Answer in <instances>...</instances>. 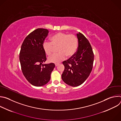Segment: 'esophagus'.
Returning a JSON list of instances; mask_svg holds the SVG:
<instances>
[{"mask_svg": "<svg viewBox=\"0 0 121 121\" xmlns=\"http://www.w3.org/2000/svg\"><path fill=\"white\" fill-rule=\"evenodd\" d=\"M58 64H55V66L56 67V66H58Z\"/></svg>", "mask_w": 121, "mask_h": 121, "instance_id": "esophagus-1", "label": "esophagus"}]
</instances>
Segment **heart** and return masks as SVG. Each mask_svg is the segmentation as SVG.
Segmentation results:
<instances>
[{
	"label": "heart",
	"instance_id": "b5f03b06",
	"mask_svg": "<svg viewBox=\"0 0 121 121\" xmlns=\"http://www.w3.org/2000/svg\"><path fill=\"white\" fill-rule=\"evenodd\" d=\"M51 41H44L43 44V49L45 54L51 55L53 52L55 47H57V54L48 58L50 63L57 64L65 58L66 56L71 57L76 52L78 41L74 34H68L59 32L51 37Z\"/></svg>",
	"mask_w": 121,
	"mask_h": 121
}]
</instances>
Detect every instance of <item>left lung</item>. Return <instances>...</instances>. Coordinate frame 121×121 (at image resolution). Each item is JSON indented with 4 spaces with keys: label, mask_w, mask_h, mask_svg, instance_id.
Returning <instances> with one entry per match:
<instances>
[{
    "label": "left lung",
    "mask_w": 121,
    "mask_h": 121,
    "mask_svg": "<svg viewBox=\"0 0 121 121\" xmlns=\"http://www.w3.org/2000/svg\"><path fill=\"white\" fill-rule=\"evenodd\" d=\"M78 46L77 52L63 62L65 66L62 79L66 84L77 87L90 76L93 67L94 54L88 39L81 33L77 34Z\"/></svg>",
    "instance_id": "1"
}]
</instances>
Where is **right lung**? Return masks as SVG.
Instances as JSON below:
<instances>
[{"instance_id":"add662e5","label":"right lung","mask_w":121,"mask_h":121,"mask_svg":"<svg viewBox=\"0 0 121 121\" xmlns=\"http://www.w3.org/2000/svg\"><path fill=\"white\" fill-rule=\"evenodd\" d=\"M49 30L38 28L30 33L24 39L20 53L22 72L33 86L41 87L50 80L54 70V63L43 64L46 60L43 44Z\"/></svg>"}]
</instances>
